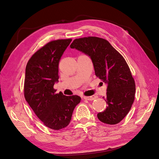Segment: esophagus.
Segmentation results:
<instances>
[{"mask_svg": "<svg viewBox=\"0 0 159 159\" xmlns=\"http://www.w3.org/2000/svg\"><path fill=\"white\" fill-rule=\"evenodd\" d=\"M84 99H86V100H89V101H92V100H94V99H96V96H95V95H93V96H84Z\"/></svg>", "mask_w": 159, "mask_h": 159, "instance_id": "34e87169", "label": "esophagus"}]
</instances>
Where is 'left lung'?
Segmentation results:
<instances>
[{
    "label": "left lung",
    "instance_id": "1",
    "mask_svg": "<svg viewBox=\"0 0 159 159\" xmlns=\"http://www.w3.org/2000/svg\"><path fill=\"white\" fill-rule=\"evenodd\" d=\"M70 47L90 56L95 75L107 84L105 98L107 106L104 111L98 113V118L106 124L119 123L129 112L135 93L134 80L125 60L107 40L102 38H78Z\"/></svg>",
    "mask_w": 159,
    "mask_h": 159
}]
</instances>
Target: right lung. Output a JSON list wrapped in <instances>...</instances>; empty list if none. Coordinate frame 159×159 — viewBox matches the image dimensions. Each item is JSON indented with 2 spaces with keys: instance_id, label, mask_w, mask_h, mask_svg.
<instances>
[{
  "instance_id": "add662e5",
  "label": "right lung",
  "mask_w": 159,
  "mask_h": 159,
  "mask_svg": "<svg viewBox=\"0 0 159 159\" xmlns=\"http://www.w3.org/2000/svg\"><path fill=\"white\" fill-rule=\"evenodd\" d=\"M71 40L60 39L47 43L32 56L26 67L25 99L43 124L56 131L68 125L81 100L78 95L56 93L54 88L59 79L61 57Z\"/></svg>"
}]
</instances>
